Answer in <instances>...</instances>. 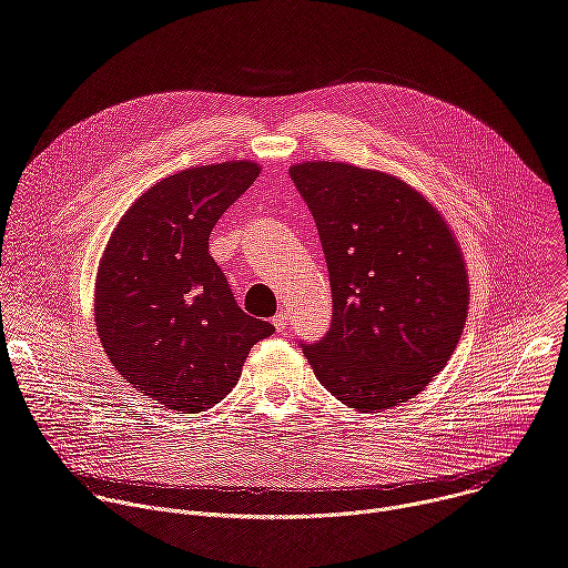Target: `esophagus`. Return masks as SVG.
I'll use <instances>...</instances> for the list:
<instances>
[{
    "instance_id": "obj_1",
    "label": "esophagus",
    "mask_w": 568,
    "mask_h": 568,
    "mask_svg": "<svg viewBox=\"0 0 568 568\" xmlns=\"http://www.w3.org/2000/svg\"><path fill=\"white\" fill-rule=\"evenodd\" d=\"M274 326H276L278 333H285V328H287V314H285V312H278V314L274 316Z\"/></svg>"
}]
</instances>
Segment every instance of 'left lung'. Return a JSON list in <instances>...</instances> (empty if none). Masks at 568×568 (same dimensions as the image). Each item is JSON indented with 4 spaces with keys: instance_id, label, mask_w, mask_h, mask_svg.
Segmentation results:
<instances>
[{
    "instance_id": "8db88e82",
    "label": "left lung",
    "mask_w": 568,
    "mask_h": 568,
    "mask_svg": "<svg viewBox=\"0 0 568 568\" xmlns=\"http://www.w3.org/2000/svg\"><path fill=\"white\" fill-rule=\"evenodd\" d=\"M290 178L316 222L333 290L326 337L301 344L316 379L364 414L412 399L447 366L469 307L449 224L382 171L305 161Z\"/></svg>"
}]
</instances>
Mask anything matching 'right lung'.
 I'll return each instance as SVG.
<instances>
[{"label":"right lung","instance_id":"obj_1","mask_svg":"<svg viewBox=\"0 0 568 568\" xmlns=\"http://www.w3.org/2000/svg\"><path fill=\"white\" fill-rule=\"evenodd\" d=\"M258 173L237 159L164 178L125 211L99 263V339L123 379L169 409L213 407L276 331L242 312L209 254L215 222Z\"/></svg>","mask_w":568,"mask_h":568}]
</instances>
